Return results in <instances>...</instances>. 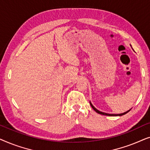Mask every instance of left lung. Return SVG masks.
I'll list each match as a JSON object with an SVG mask.
<instances>
[{
	"label": "left lung",
	"mask_w": 150,
	"mask_h": 150,
	"mask_svg": "<svg viewBox=\"0 0 150 150\" xmlns=\"http://www.w3.org/2000/svg\"><path fill=\"white\" fill-rule=\"evenodd\" d=\"M90 104H91V107L93 108V109L94 110H95V111H96V112H98V113H99V114L103 115H107V116H122V115H125V114H126L127 112H128L130 110H128V111L125 112H124V113H121V114H108V113H105V112H101V111H100V110H97L95 107H94V106H93V105H92V104L91 103V102H90Z\"/></svg>",
	"instance_id": "left-lung-1"
}]
</instances>
